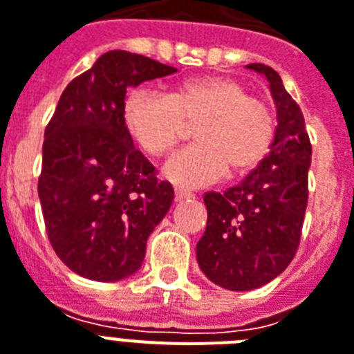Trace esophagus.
I'll return each instance as SVG.
<instances>
[{"label": "esophagus", "instance_id": "esophagus-1", "mask_svg": "<svg viewBox=\"0 0 354 354\" xmlns=\"http://www.w3.org/2000/svg\"><path fill=\"white\" fill-rule=\"evenodd\" d=\"M188 198H194V194H192V192L183 188L175 189V201H177V203H180V201H188Z\"/></svg>", "mask_w": 354, "mask_h": 354}]
</instances>
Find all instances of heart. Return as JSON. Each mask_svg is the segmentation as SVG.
I'll use <instances>...</instances> for the list:
<instances>
[{"instance_id":"heart-1","label":"heart","mask_w":354,"mask_h":354,"mask_svg":"<svg viewBox=\"0 0 354 354\" xmlns=\"http://www.w3.org/2000/svg\"><path fill=\"white\" fill-rule=\"evenodd\" d=\"M122 113L131 139L153 157L174 148L186 121H199L194 130L197 142L177 151L165 166L166 179L188 188L217 183L227 166L233 174L255 168L275 137L270 106L226 77L189 79L170 95L137 88L127 97Z\"/></svg>"}]
</instances>
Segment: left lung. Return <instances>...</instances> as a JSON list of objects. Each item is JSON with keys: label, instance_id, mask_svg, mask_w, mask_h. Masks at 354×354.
I'll use <instances>...</instances> for the list:
<instances>
[{"label": "left lung", "instance_id": "1", "mask_svg": "<svg viewBox=\"0 0 354 354\" xmlns=\"http://www.w3.org/2000/svg\"><path fill=\"white\" fill-rule=\"evenodd\" d=\"M246 68L266 75L277 106L270 153L241 184L208 192V224L197 242V262L213 284L250 291L279 277L293 261L308 206L311 142L302 110L271 66Z\"/></svg>", "mask_w": 354, "mask_h": 354}]
</instances>
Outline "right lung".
I'll use <instances>...</instances> for the list:
<instances>
[{
	"instance_id": "obj_1",
	"label": "right lung",
	"mask_w": 354,
	"mask_h": 354,
	"mask_svg": "<svg viewBox=\"0 0 354 354\" xmlns=\"http://www.w3.org/2000/svg\"><path fill=\"white\" fill-rule=\"evenodd\" d=\"M175 72L145 55L110 50L61 93L45 130L37 194L55 255L84 279L133 275L170 209L174 188L136 150L122 110L128 86Z\"/></svg>"
}]
</instances>
